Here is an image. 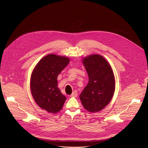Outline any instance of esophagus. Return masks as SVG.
Here are the masks:
<instances>
[{
	"label": "esophagus",
	"mask_w": 148,
	"mask_h": 148,
	"mask_svg": "<svg viewBox=\"0 0 148 148\" xmlns=\"http://www.w3.org/2000/svg\"><path fill=\"white\" fill-rule=\"evenodd\" d=\"M77 95H78V93H77V92L76 90H75L72 93V94L71 95V97H75L77 96Z\"/></svg>",
	"instance_id": "34e87169"
}]
</instances>
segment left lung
I'll use <instances>...</instances> for the list:
<instances>
[{
  "label": "left lung",
  "instance_id": "8db88e82",
  "mask_svg": "<svg viewBox=\"0 0 148 148\" xmlns=\"http://www.w3.org/2000/svg\"><path fill=\"white\" fill-rule=\"evenodd\" d=\"M83 63L89 82L79 97L85 109L97 112L103 109L113 97L115 89L114 74L107 60L98 54L84 58Z\"/></svg>",
  "mask_w": 148,
  "mask_h": 148
}]
</instances>
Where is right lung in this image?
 <instances>
[{
	"label": "right lung",
	"instance_id": "obj_1",
	"mask_svg": "<svg viewBox=\"0 0 148 148\" xmlns=\"http://www.w3.org/2000/svg\"><path fill=\"white\" fill-rule=\"evenodd\" d=\"M68 58L49 54L35 66L31 75L30 90L36 104L50 113H56L66 97L58 88V76L69 64Z\"/></svg>",
	"mask_w": 148,
	"mask_h": 148
}]
</instances>
